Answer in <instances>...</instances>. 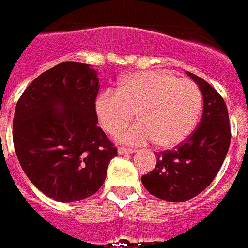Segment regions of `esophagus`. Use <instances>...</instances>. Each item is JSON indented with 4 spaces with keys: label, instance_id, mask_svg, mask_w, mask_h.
I'll return each mask as SVG.
<instances>
[{
    "label": "esophagus",
    "instance_id": "34e87169",
    "mask_svg": "<svg viewBox=\"0 0 248 248\" xmlns=\"http://www.w3.org/2000/svg\"><path fill=\"white\" fill-rule=\"evenodd\" d=\"M118 154L120 155H124V154H134L136 150L135 149H126V147H118Z\"/></svg>",
    "mask_w": 248,
    "mask_h": 248
}]
</instances>
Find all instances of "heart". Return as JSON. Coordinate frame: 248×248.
<instances>
[{
	"instance_id": "heart-1",
	"label": "heart",
	"mask_w": 248,
	"mask_h": 248,
	"mask_svg": "<svg viewBox=\"0 0 248 248\" xmlns=\"http://www.w3.org/2000/svg\"><path fill=\"white\" fill-rule=\"evenodd\" d=\"M137 109L139 121L117 134L127 145L156 141L172 147L190 136L202 112L198 85L161 70L135 72L121 79L118 89L107 88L95 99V113L108 134L129 122Z\"/></svg>"
}]
</instances>
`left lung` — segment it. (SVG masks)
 Listing matches in <instances>:
<instances>
[{
  "label": "left lung",
  "instance_id": "left-lung-1",
  "mask_svg": "<svg viewBox=\"0 0 248 248\" xmlns=\"http://www.w3.org/2000/svg\"><path fill=\"white\" fill-rule=\"evenodd\" d=\"M203 94L199 126L174 150L157 155L155 169L141 182L150 194L174 203L194 198L213 182L231 143L228 111L223 98L204 79L186 72Z\"/></svg>",
  "mask_w": 248,
  "mask_h": 248
}]
</instances>
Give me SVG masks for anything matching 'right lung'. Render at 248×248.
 <instances>
[{
	"instance_id": "add662e5",
	"label": "right lung",
	"mask_w": 248,
	"mask_h": 248,
	"mask_svg": "<svg viewBox=\"0 0 248 248\" xmlns=\"http://www.w3.org/2000/svg\"><path fill=\"white\" fill-rule=\"evenodd\" d=\"M97 70L64 62L25 89L14 116L15 151L30 182L54 201L72 203L101 188L117 149L97 126Z\"/></svg>"
}]
</instances>
